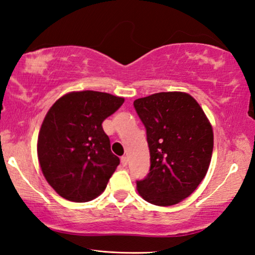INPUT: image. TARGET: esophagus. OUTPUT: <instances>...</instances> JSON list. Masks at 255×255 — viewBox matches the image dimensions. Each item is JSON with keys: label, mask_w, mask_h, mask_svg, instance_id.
I'll use <instances>...</instances> for the list:
<instances>
[{"label": "esophagus", "mask_w": 255, "mask_h": 255, "mask_svg": "<svg viewBox=\"0 0 255 255\" xmlns=\"http://www.w3.org/2000/svg\"><path fill=\"white\" fill-rule=\"evenodd\" d=\"M128 157H125V155H124V157L121 158V163H122V166H123V167L127 166V164H128Z\"/></svg>", "instance_id": "34e87169"}]
</instances>
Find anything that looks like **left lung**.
<instances>
[{
	"mask_svg": "<svg viewBox=\"0 0 255 255\" xmlns=\"http://www.w3.org/2000/svg\"><path fill=\"white\" fill-rule=\"evenodd\" d=\"M146 130L150 170L136 187L142 198L171 206L188 197L202 182L211 163L213 128L189 94L157 93L133 103Z\"/></svg>",
	"mask_w": 255,
	"mask_h": 255,
	"instance_id": "left-lung-1",
	"label": "left lung"
}]
</instances>
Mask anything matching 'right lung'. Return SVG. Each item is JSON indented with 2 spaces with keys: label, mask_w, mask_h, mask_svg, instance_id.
Masks as SVG:
<instances>
[{
  "label": "right lung",
  "mask_w": 255,
  "mask_h": 255,
  "mask_svg": "<svg viewBox=\"0 0 255 255\" xmlns=\"http://www.w3.org/2000/svg\"><path fill=\"white\" fill-rule=\"evenodd\" d=\"M123 103V97L107 93L71 92L48 111L38 136V158L48 184L61 197L85 203L106 188L120 159L112 153L102 123Z\"/></svg>",
  "instance_id": "right-lung-1"
}]
</instances>
